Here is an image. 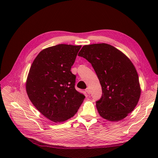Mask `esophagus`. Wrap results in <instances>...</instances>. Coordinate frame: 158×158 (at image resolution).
I'll return each instance as SVG.
<instances>
[{
  "label": "esophagus",
  "mask_w": 158,
  "mask_h": 158,
  "mask_svg": "<svg viewBox=\"0 0 158 158\" xmlns=\"http://www.w3.org/2000/svg\"><path fill=\"white\" fill-rule=\"evenodd\" d=\"M85 92L89 94L90 95V94H91V91H90V89L89 88H86L85 89Z\"/></svg>",
  "instance_id": "34e87169"
}]
</instances>
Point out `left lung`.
<instances>
[{
    "instance_id": "left-lung-1",
    "label": "left lung",
    "mask_w": 158,
    "mask_h": 158,
    "mask_svg": "<svg viewBox=\"0 0 158 158\" xmlns=\"http://www.w3.org/2000/svg\"><path fill=\"white\" fill-rule=\"evenodd\" d=\"M78 56L91 64L102 87L96 107L103 118L118 121L136 106L141 94L136 68L122 52L109 44L84 46Z\"/></svg>"
}]
</instances>
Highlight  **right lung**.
I'll return each mask as SVG.
<instances>
[{"label":"right lung","instance_id":"right-lung-1","mask_svg":"<svg viewBox=\"0 0 158 158\" xmlns=\"http://www.w3.org/2000/svg\"><path fill=\"white\" fill-rule=\"evenodd\" d=\"M81 46L59 44L42 50L34 59L26 82L29 99L45 117L55 123L76 113L85 96L75 89L71 71Z\"/></svg>","mask_w":158,"mask_h":158}]
</instances>
